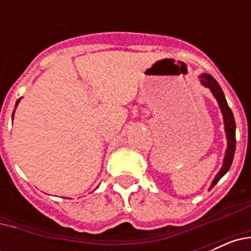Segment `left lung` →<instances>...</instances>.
<instances>
[{
	"label": "left lung",
	"mask_w": 251,
	"mask_h": 251,
	"mask_svg": "<svg viewBox=\"0 0 251 251\" xmlns=\"http://www.w3.org/2000/svg\"><path fill=\"white\" fill-rule=\"evenodd\" d=\"M201 84L203 86H207L210 88V90L212 92L215 98L217 99V103L220 105L221 112L224 115V122H225V132H226V138H227V150L225 153V158H224V165L223 168L220 170V172L216 175L215 179L212 181L211 187H214L219 181H220L221 177L230 170L232 163V159H234L235 154V147H236V137H235V119L234 114H232L230 106L227 105V101L225 99V95H224L223 89L221 86L219 85L216 80L210 74H202L201 75Z\"/></svg>",
	"instance_id": "obj_1"
}]
</instances>
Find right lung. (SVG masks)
<instances>
[{"label": "right lung", "instance_id": "obj_1", "mask_svg": "<svg viewBox=\"0 0 251 251\" xmlns=\"http://www.w3.org/2000/svg\"><path fill=\"white\" fill-rule=\"evenodd\" d=\"M19 101H20V99H17V101H16V105H17V104H19ZM12 117H13V114H12Z\"/></svg>", "mask_w": 251, "mask_h": 251}]
</instances>
